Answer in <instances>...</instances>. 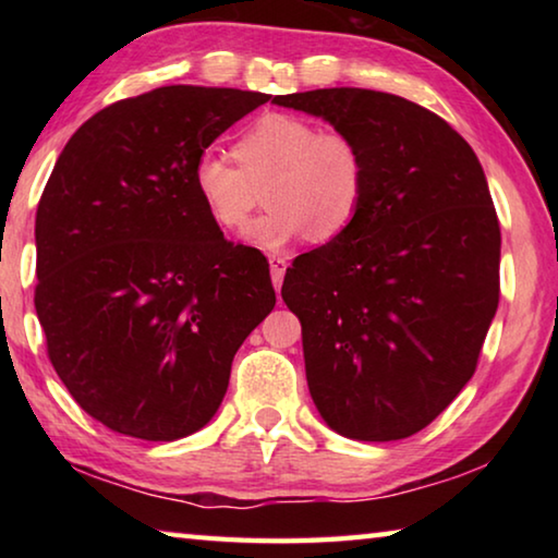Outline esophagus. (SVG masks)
I'll list each match as a JSON object with an SVG mask.
<instances>
[{"label":"esophagus","instance_id":"obj_1","mask_svg":"<svg viewBox=\"0 0 558 558\" xmlns=\"http://www.w3.org/2000/svg\"><path fill=\"white\" fill-rule=\"evenodd\" d=\"M286 268H288L286 258L270 256V278H272V286H276V290H280V286H282V278H286Z\"/></svg>","mask_w":558,"mask_h":558}]
</instances>
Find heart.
Segmentation results:
<instances>
[{"mask_svg":"<svg viewBox=\"0 0 558 558\" xmlns=\"http://www.w3.org/2000/svg\"><path fill=\"white\" fill-rule=\"evenodd\" d=\"M231 155L239 168L219 155L196 159L194 194L229 233L243 231L266 199L268 211L245 233L258 248L276 251L305 233L317 243L335 241L362 211L369 165L359 140L344 130L266 112L241 132Z\"/></svg>","mask_w":558,"mask_h":558,"instance_id":"b5f03b06","label":"heart"}]
</instances>
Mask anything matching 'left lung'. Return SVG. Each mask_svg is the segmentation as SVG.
I'll use <instances>...</instances> for the list:
<instances>
[{"label":"left lung","instance_id":"left-lung-1","mask_svg":"<svg viewBox=\"0 0 558 558\" xmlns=\"http://www.w3.org/2000/svg\"><path fill=\"white\" fill-rule=\"evenodd\" d=\"M272 102L364 147L356 221L295 258L282 300L300 317L307 386L339 436L401 440L477 369L499 302V221L472 147L436 112L366 88Z\"/></svg>","mask_w":558,"mask_h":558}]
</instances>
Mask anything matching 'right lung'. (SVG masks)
Masks as SVG:
<instances>
[{
    "label": "right lung",
    "mask_w": 558,
    "mask_h": 558,
    "mask_svg": "<svg viewBox=\"0 0 558 558\" xmlns=\"http://www.w3.org/2000/svg\"><path fill=\"white\" fill-rule=\"evenodd\" d=\"M270 96L165 86L73 132L36 209L34 305L65 389L122 436L214 418L243 339L276 305L266 256L223 239L192 172Z\"/></svg>",
    "instance_id": "obj_1"
}]
</instances>
